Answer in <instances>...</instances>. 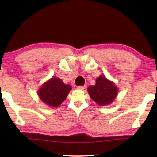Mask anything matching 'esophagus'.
Returning <instances> with one entry per match:
<instances>
[{
    "instance_id": "34e87169",
    "label": "esophagus",
    "mask_w": 157,
    "mask_h": 157,
    "mask_svg": "<svg viewBox=\"0 0 157 157\" xmlns=\"http://www.w3.org/2000/svg\"><path fill=\"white\" fill-rule=\"evenodd\" d=\"M78 89H81V90H85L86 89V86L84 85V86H78Z\"/></svg>"
}]
</instances>
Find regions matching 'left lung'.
Wrapping results in <instances>:
<instances>
[{"label":"left lung","instance_id":"left-lung-1","mask_svg":"<svg viewBox=\"0 0 157 157\" xmlns=\"http://www.w3.org/2000/svg\"><path fill=\"white\" fill-rule=\"evenodd\" d=\"M119 89L115 83L104 76H100L96 80V84L88 87L89 96L98 106H107L117 97Z\"/></svg>","mask_w":157,"mask_h":157}]
</instances>
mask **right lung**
Returning <instances> with one entry per match:
<instances>
[{
	"label": "right lung",
	"instance_id": "obj_1",
	"mask_svg": "<svg viewBox=\"0 0 157 157\" xmlns=\"http://www.w3.org/2000/svg\"><path fill=\"white\" fill-rule=\"evenodd\" d=\"M71 86L65 84L59 78L52 77L43 84L38 95L43 102L51 107H58L67 97Z\"/></svg>",
	"mask_w": 157,
	"mask_h": 157
}]
</instances>
